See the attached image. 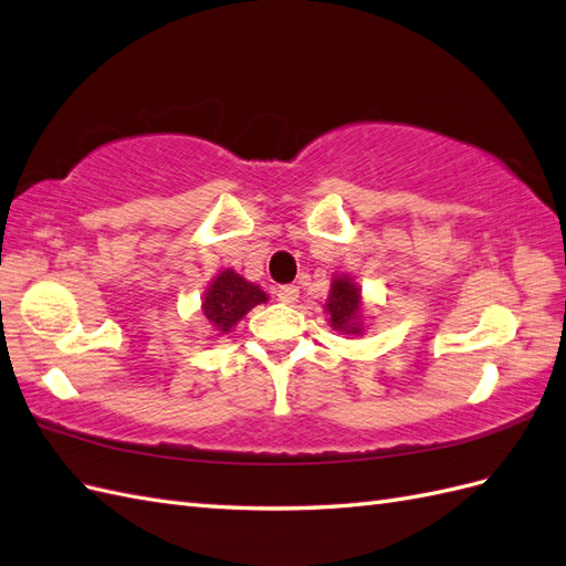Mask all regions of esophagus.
<instances>
[{"mask_svg":"<svg viewBox=\"0 0 566 566\" xmlns=\"http://www.w3.org/2000/svg\"><path fill=\"white\" fill-rule=\"evenodd\" d=\"M276 297H279V302H283V304H295V302L300 300V290H297L295 285H281V287L276 290Z\"/></svg>","mask_w":566,"mask_h":566,"instance_id":"1","label":"esophagus"}]
</instances>
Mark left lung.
<instances>
[{
  "label": "left lung",
  "instance_id": "1",
  "mask_svg": "<svg viewBox=\"0 0 566 566\" xmlns=\"http://www.w3.org/2000/svg\"><path fill=\"white\" fill-rule=\"evenodd\" d=\"M323 312L331 318V328L339 335L358 337L368 331L364 318V295L358 283L349 276V273H335L331 281V295L325 300Z\"/></svg>",
  "mask_w": 566,
  "mask_h": 566
}]
</instances>
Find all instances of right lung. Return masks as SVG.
I'll return each mask as SVG.
<instances>
[{
	"label": "right lung",
	"instance_id": "obj_1",
	"mask_svg": "<svg viewBox=\"0 0 566 566\" xmlns=\"http://www.w3.org/2000/svg\"><path fill=\"white\" fill-rule=\"evenodd\" d=\"M266 300L269 295L260 285L245 281L241 273H235V269H221L202 293V323L212 331L210 337L229 335L238 321H243L250 310Z\"/></svg>",
	"mask_w": 566,
	"mask_h": 566
}]
</instances>
